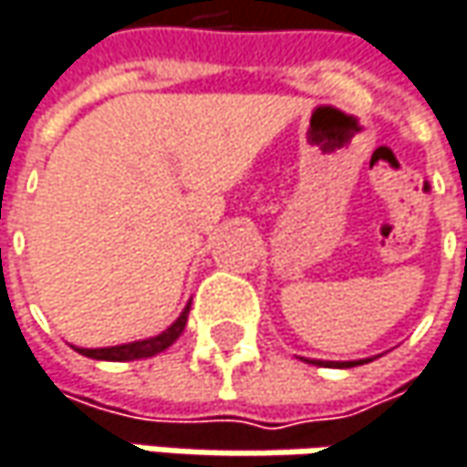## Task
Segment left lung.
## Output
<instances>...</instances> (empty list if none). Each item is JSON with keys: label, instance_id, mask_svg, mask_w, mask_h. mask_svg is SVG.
<instances>
[{"label": "left lung", "instance_id": "left-lung-1", "mask_svg": "<svg viewBox=\"0 0 467 467\" xmlns=\"http://www.w3.org/2000/svg\"><path fill=\"white\" fill-rule=\"evenodd\" d=\"M311 364H318V367H337V369H348V367H358L364 361H311Z\"/></svg>", "mask_w": 467, "mask_h": 467}]
</instances>
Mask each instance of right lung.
<instances>
[{"mask_svg": "<svg viewBox=\"0 0 467 467\" xmlns=\"http://www.w3.org/2000/svg\"><path fill=\"white\" fill-rule=\"evenodd\" d=\"M188 308L181 314V318L164 329L161 335L150 337V340H138V343H127V346H114V348H77L82 356H89V358H100V361H132V358H149V356H156L164 348H170L185 329V321H188Z\"/></svg>", "mask_w": 467, "mask_h": 467, "instance_id": "1", "label": "right lung"}]
</instances>
